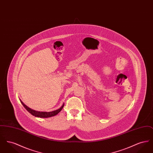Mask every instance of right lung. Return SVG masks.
I'll return each mask as SVG.
<instances>
[{"label":"right lung","mask_w":153,"mask_h":153,"mask_svg":"<svg viewBox=\"0 0 153 153\" xmlns=\"http://www.w3.org/2000/svg\"><path fill=\"white\" fill-rule=\"evenodd\" d=\"M20 101L21 102L22 105H23V107L26 109V110L30 113L32 115L35 116L37 117H41V118H45V117H54L56 115H57L58 113L62 110L64 106V103H63V104L62 105V106L58 108V109L53 111L51 112H43V111H36L34 109H31L29 107H28L27 105H26L21 99H19Z\"/></svg>","instance_id":"right-lung-1"}]
</instances>
